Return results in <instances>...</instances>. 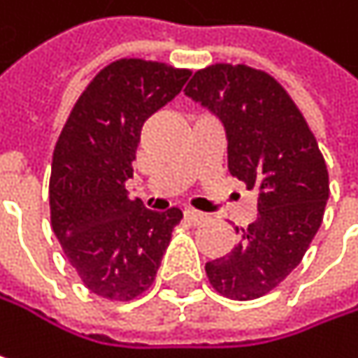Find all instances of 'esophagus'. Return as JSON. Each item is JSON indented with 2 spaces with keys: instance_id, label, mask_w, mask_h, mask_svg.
I'll return each mask as SVG.
<instances>
[{
  "instance_id": "obj_1",
  "label": "esophagus",
  "mask_w": 358,
  "mask_h": 358,
  "mask_svg": "<svg viewBox=\"0 0 358 358\" xmlns=\"http://www.w3.org/2000/svg\"><path fill=\"white\" fill-rule=\"evenodd\" d=\"M184 217H186V222L192 224V226H199V224L207 222V215L201 213V211H194V209H186V211H184Z\"/></svg>"
}]
</instances>
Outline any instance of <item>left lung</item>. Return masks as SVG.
<instances>
[{"mask_svg": "<svg viewBox=\"0 0 358 358\" xmlns=\"http://www.w3.org/2000/svg\"><path fill=\"white\" fill-rule=\"evenodd\" d=\"M184 93L222 122L228 170L257 192L255 222L205 265L207 278L228 299H259L301 263L322 226L329 196L322 151L290 95L261 70L215 64L194 72Z\"/></svg>", "mask_w": 358, "mask_h": 358, "instance_id": "obj_1", "label": "left lung"}]
</instances>
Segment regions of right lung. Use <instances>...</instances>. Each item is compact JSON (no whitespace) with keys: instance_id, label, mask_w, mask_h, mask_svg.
<instances>
[{"instance_id":"add662e5","label":"right lung","mask_w":358,"mask_h":358,"mask_svg":"<svg viewBox=\"0 0 358 358\" xmlns=\"http://www.w3.org/2000/svg\"><path fill=\"white\" fill-rule=\"evenodd\" d=\"M190 70L117 59L83 91L55 143L51 228L83 284L109 301H132L155 280L182 211H151L124 182L143 124L170 103Z\"/></svg>"}]
</instances>
